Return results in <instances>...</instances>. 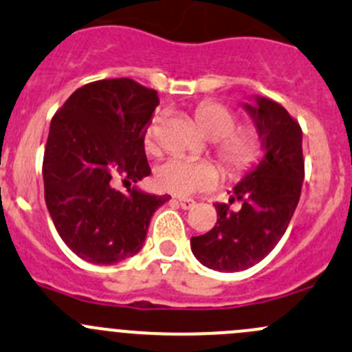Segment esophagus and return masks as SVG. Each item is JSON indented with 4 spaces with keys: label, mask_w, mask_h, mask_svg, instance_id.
I'll list each match as a JSON object with an SVG mask.
<instances>
[{
    "label": "esophagus",
    "mask_w": 352,
    "mask_h": 352,
    "mask_svg": "<svg viewBox=\"0 0 352 352\" xmlns=\"http://www.w3.org/2000/svg\"><path fill=\"white\" fill-rule=\"evenodd\" d=\"M177 203H179V206L182 208V210H190V208L196 204V201L187 199V197H182V199H177Z\"/></svg>",
    "instance_id": "34e87169"
}]
</instances>
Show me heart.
Listing matches in <instances>:
<instances>
[{
  "mask_svg": "<svg viewBox=\"0 0 352 352\" xmlns=\"http://www.w3.org/2000/svg\"><path fill=\"white\" fill-rule=\"evenodd\" d=\"M194 117L201 131L213 139V155L228 179H239L258 165L265 151V135L258 125H235V111L218 101L197 104ZM144 151L149 156L160 153V117L146 127ZM155 182L165 192L186 197L213 189L220 182V170L208 160L170 158L155 170Z\"/></svg>",
  "mask_w": 352,
  "mask_h": 352,
  "instance_id": "1",
  "label": "heart"
}]
</instances>
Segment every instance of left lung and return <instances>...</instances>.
Segmentation results:
<instances>
[{"label":"left lung","mask_w":352,"mask_h":352,"mask_svg":"<svg viewBox=\"0 0 352 352\" xmlns=\"http://www.w3.org/2000/svg\"><path fill=\"white\" fill-rule=\"evenodd\" d=\"M245 104L265 135L263 162L234 187L243 206L217 203V223L190 239V249L204 267L241 272L261 261L285 234L301 196L305 179L301 125L284 107L267 98Z\"/></svg>","instance_id":"1"}]
</instances>
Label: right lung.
Instances as JSON below:
<instances>
[{
	"mask_svg": "<svg viewBox=\"0 0 352 352\" xmlns=\"http://www.w3.org/2000/svg\"><path fill=\"white\" fill-rule=\"evenodd\" d=\"M158 103L132 78H104L78 87L51 120L44 199L60 237L85 261L113 265L139 252L153 213L170 199L131 187L151 173L144 132Z\"/></svg>",
	"mask_w": 352,
	"mask_h": 352,
	"instance_id": "1",
	"label": "right lung"
}]
</instances>
